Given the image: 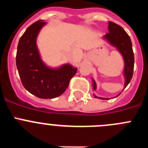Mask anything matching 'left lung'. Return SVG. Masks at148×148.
Here are the masks:
<instances>
[{
	"label": "left lung",
	"mask_w": 148,
	"mask_h": 148,
	"mask_svg": "<svg viewBox=\"0 0 148 148\" xmlns=\"http://www.w3.org/2000/svg\"><path fill=\"white\" fill-rule=\"evenodd\" d=\"M108 30H109V32L106 34L102 38L109 43L112 47H116L123 57L124 62H125V66L123 70V73H124L123 75L125 80V87H124V89H125L131 81L133 73V67H134V54H133V47H132L131 40L125 29L113 22L109 21ZM92 90H96V83L93 78H92ZM120 94L121 93L116 95V97L119 96ZM94 97L104 99V100L109 99L108 98L98 97L95 94H94Z\"/></svg>",
	"instance_id": "obj_1"
}]
</instances>
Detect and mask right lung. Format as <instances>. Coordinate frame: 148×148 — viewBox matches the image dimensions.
<instances>
[{
    "instance_id": "right-lung-1",
    "label": "right lung",
    "mask_w": 148,
    "mask_h": 148,
    "mask_svg": "<svg viewBox=\"0 0 148 148\" xmlns=\"http://www.w3.org/2000/svg\"><path fill=\"white\" fill-rule=\"evenodd\" d=\"M47 24L40 20L29 26L18 44L16 66L24 88L40 99H54L63 94L77 68L70 64L49 67L42 61L38 49V35Z\"/></svg>"
}]
</instances>
